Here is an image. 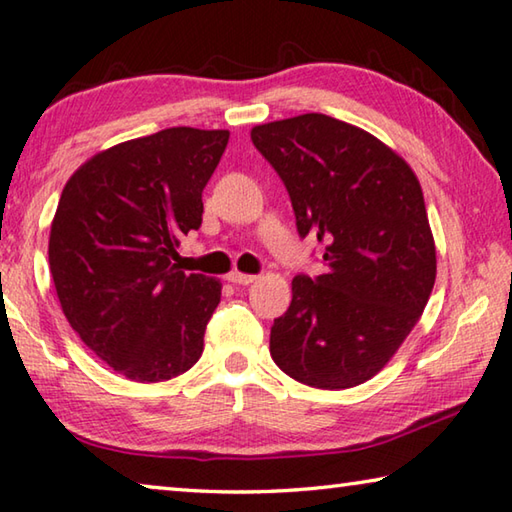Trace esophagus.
<instances>
[{
	"instance_id": "obj_1",
	"label": "esophagus",
	"mask_w": 512,
	"mask_h": 512,
	"mask_svg": "<svg viewBox=\"0 0 512 512\" xmlns=\"http://www.w3.org/2000/svg\"><path fill=\"white\" fill-rule=\"evenodd\" d=\"M227 280L234 282V285H250V282L257 280V275L241 273V271H232V273H227Z\"/></svg>"
}]
</instances>
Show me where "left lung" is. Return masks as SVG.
I'll return each instance as SVG.
<instances>
[{
  "label": "left lung",
  "instance_id": "8db88e82",
  "mask_svg": "<svg viewBox=\"0 0 512 512\" xmlns=\"http://www.w3.org/2000/svg\"><path fill=\"white\" fill-rule=\"evenodd\" d=\"M250 139L285 182L298 234L323 243L328 266L291 280L271 358L316 389L367 383L417 326L435 285L415 170L373 134L323 113L257 125Z\"/></svg>",
  "mask_w": 512,
  "mask_h": 512
}]
</instances>
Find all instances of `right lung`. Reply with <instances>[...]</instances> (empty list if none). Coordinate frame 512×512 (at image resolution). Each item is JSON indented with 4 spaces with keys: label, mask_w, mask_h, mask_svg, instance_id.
I'll list each match as a JSON object with an SVG mask.
<instances>
[{
    "label": "right lung",
    "mask_w": 512,
    "mask_h": 512,
    "mask_svg": "<svg viewBox=\"0 0 512 512\" xmlns=\"http://www.w3.org/2000/svg\"><path fill=\"white\" fill-rule=\"evenodd\" d=\"M227 139V129H161L93 154L63 186L47 248L61 310L136 383L180 376L202 355L223 287L175 259L202 223V189Z\"/></svg>",
    "instance_id": "1"
}]
</instances>
